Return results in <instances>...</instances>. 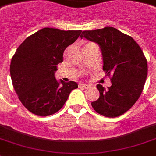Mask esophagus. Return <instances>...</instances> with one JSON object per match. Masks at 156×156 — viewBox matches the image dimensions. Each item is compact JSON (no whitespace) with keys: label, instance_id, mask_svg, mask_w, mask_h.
<instances>
[{"label":"esophagus","instance_id":"1","mask_svg":"<svg viewBox=\"0 0 156 156\" xmlns=\"http://www.w3.org/2000/svg\"><path fill=\"white\" fill-rule=\"evenodd\" d=\"M79 86L80 87H83V88H88V87H89V84H87V83H80Z\"/></svg>","mask_w":156,"mask_h":156}]
</instances>
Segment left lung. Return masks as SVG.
<instances>
[{
    "label": "left lung",
    "mask_w": 156,
    "mask_h": 156,
    "mask_svg": "<svg viewBox=\"0 0 156 156\" xmlns=\"http://www.w3.org/2000/svg\"><path fill=\"white\" fill-rule=\"evenodd\" d=\"M81 39L98 44L102 52L103 70L111 77L112 86L96 87L100 97L93 109L106 117H117L129 110L140 98L147 76V61L132 37L113 27L83 31Z\"/></svg>",
    "instance_id": "8db88e82"
}]
</instances>
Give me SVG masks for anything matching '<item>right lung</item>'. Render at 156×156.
Returning a JSON list of instances; mask_svg holds the SVG:
<instances>
[{
    "label": "right lung",
    "mask_w": 156,
    "mask_h": 156,
    "mask_svg": "<svg viewBox=\"0 0 156 156\" xmlns=\"http://www.w3.org/2000/svg\"><path fill=\"white\" fill-rule=\"evenodd\" d=\"M81 30L64 31L44 28L31 35L17 48L10 64L14 90L29 112L40 116L57 112L78 87L55 78L63 53L80 37Z\"/></svg>",
    "instance_id": "right-lung-1"
}]
</instances>
